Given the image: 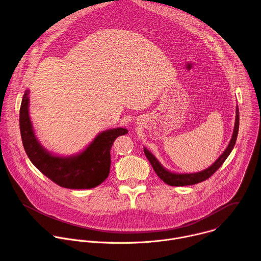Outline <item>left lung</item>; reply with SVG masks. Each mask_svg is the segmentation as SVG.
I'll return each mask as SVG.
<instances>
[{
    "mask_svg": "<svg viewBox=\"0 0 261 261\" xmlns=\"http://www.w3.org/2000/svg\"><path fill=\"white\" fill-rule=\"evenodd\" d=\"M239 122H240V115H239V108L237 107L236 109V122H234V128H233V134L231 137V140L227 146V148L224 150V152L219 156V159L207 169L198 172V173H192V174H177V173H172L165 169L162 164L158 161V159H155V156L146 148H144V153L146 155V158L150 162L154 172L158 174V176L167 184L171 186H186V185H193L199 182H202L206 180L207 178H210L225 162V160L228 158V155L230 154L231 150L234 147L238 133H239Z\"/></svg>",
    "mask_w": 261,
    "mask_h": 261,
    "instance_id": "obj_1",
    "label": "left lung"
}]
</instances>
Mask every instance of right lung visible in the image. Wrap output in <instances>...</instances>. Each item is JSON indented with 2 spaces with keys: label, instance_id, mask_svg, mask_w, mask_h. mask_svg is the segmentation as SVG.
Wrapping results in <instances>:
<instances>
[{
  "label": "right lung",
  "instance_id": "obj_1",
  "mask_svg": "<svg viewBox=\"0 0 261 261\" xmlns=\"http://www.w3.org/2000/svg\"><path fill=\"white\" fill-rule=\"evenodd\" d=\"M29 93L23 94L19 126L24 150L33 165L48 179L69 189H90L107 179L110 173V150L119 136L127 134L126 128L107 129L98 134L81 153L64 158L49 153L37 140L29 115Z\"/></svg>",
  "mask_w": 261,
  "mask_h": 261
}]
</instances>
